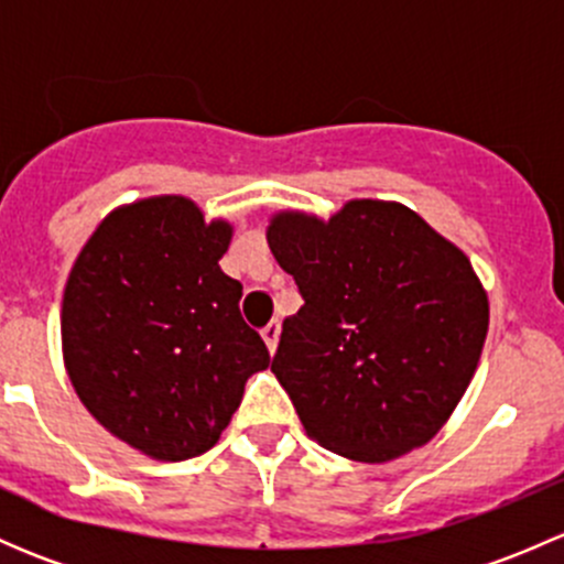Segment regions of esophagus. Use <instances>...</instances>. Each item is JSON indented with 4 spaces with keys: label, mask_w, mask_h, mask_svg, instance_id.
Instances as JSON below:
<instances>
[{
    "label": "esophagus",
    "mask_w": 564,
    "mask_h": 564,
    "mask_svg": "<svg viewBox=\"0 0 564 564\" xmlns=\"http://www.w3.org/2000/svg\"><path fill=\"white\" fill-rule=\"evenodd\" d=\"M261 338H264V344H267V349L270 351H275L278 349V338H281V322H270L267 324L264 329H261Z\"/></svg>",
    "instance_id": "1"
}]
</instances>
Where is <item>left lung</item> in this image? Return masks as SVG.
Masks as SVG:
<instances>
[{
    "label": "left lung",
    "instance_id": "obj_1",
    "mask_svg": "<svg viewBox=\"0 0 564 564\" xmlns=\"http://www.w3.org/2000/svg\"><path fill=\"white\" fill-rule=\"evenodd\" d=\"M267 242L305 300L272 357L305 434L362 464L434 440L488 333V294L464 250L379 198H351L327 220L275 213Z\"/></svg>",
    "mask_w": 564,
    "mask_h": 564
}]
</instances>
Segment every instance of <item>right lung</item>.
<instances>
[{
    "mask_svg": "<svg viewBox=\"0 0 564 564\" xmlns=\"http://www.w3.org/2000/svg\"><path fill=\"white\" fill-rule=\"evenodd\" d=\"M231 231L185 196L141 198L100 220L67 275L70 384L108 434L155 460L207 453L270 366L240 314L242 283L218 264Z\"/></svg>",
    "mask_w": 564,
    "mask_h": 564,
    "instance_id": "right-lung-1",
    "label": "right lung"
}]
</instances>
